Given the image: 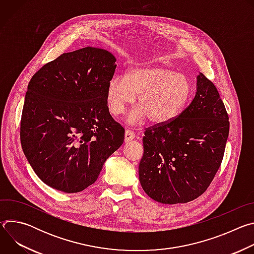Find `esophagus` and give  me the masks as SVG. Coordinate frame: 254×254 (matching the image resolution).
<instances>
[{
  "label": "esophagus",
  "mask_w": 254,
  "mask_h": 254,
  "mask_svg": "<svg viewBox=\"0 0 254 254\" xmlns=\"http://www.w3.org/2000/svg\"><path fill=\"white\" fill-rule=\"evenodd\" d=\"M133 138H134V133L129 129L126 130V132H125V142H128V141L132 140Z\"/></svg>",
  "instance_id": "obj_1"
}]
</instances>
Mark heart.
<instances>
[{
	"label": "heart",
	"mask_w": 254,
	"mask_h": 254,
	"mask_svg": "<svg viewBox=\"0 0 254 254\" xmlns=\"http://www.w3.org/2000/svg\"><path fill=\"white\" fill-rule=\"evenodd\" d=\"M192 94V83L184 74L159 65L133 67L126 77L114 76L106 84L105 99L113 116H121L137 96L138 106L127 116L131 126L148 118L155 125H167L184 111Z\"/></svg>",
	"instance_id": "obj_1"
}]
</instances>
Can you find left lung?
Listing matches in <instances>:
<instances>
[{
  "mask_svg": "<svg viewBox=\"0 0 254 254\" xmlns=\"http://www.w3.org/2000/svg\"><path fill=\"white\" fill-rule=\"evenodd\" d=\"M228 120L216 86L199 73L186 110L173 122L144 131L138 166L143 191L163 204L187 203L202 195L221 165Z\"/></svg>",
  "mask_w": 254,
  "mask_h": 254,
  "instance_id": "1",
  "label": "left lung"
}]
</instances>
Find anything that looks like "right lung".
Returning a JSON list of instances; mask_svg holds the SVG:
<instances>
[{
	"mask_svg": "<svg viewBox=\"0 0 254 254\" xmlns=\"http://www.w3.org/2000/svg\"><path fill=\"white\" fill-rule=\"evenodd\" d=\"M116 61L107 50L85 47L63 53L31 78L21 143L47 186L64 193L83 191L123 144L125 129L112 118L105 99Z\"/></svg>",
	"mask_w": 254,
	"mask_h": 254,
	"instance_id": "1",
	"label": "right lung"
}]
</instances>
